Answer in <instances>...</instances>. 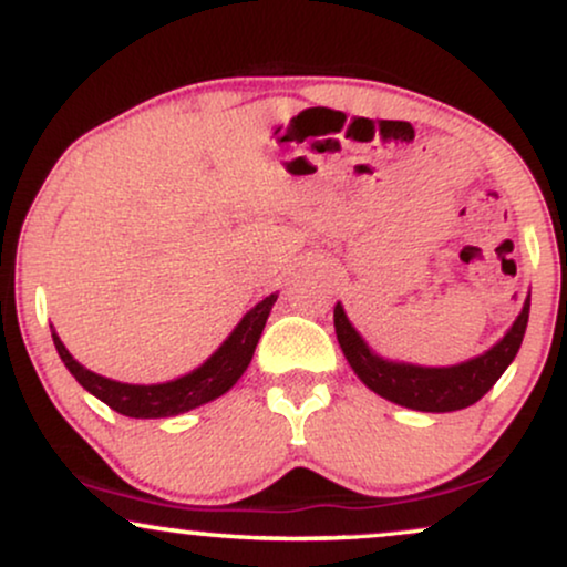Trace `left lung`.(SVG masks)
Returning <instances> with one entry per match:
<instances>
[{"mask_svg":"<svg viewBox=\"0 0 567 567\" xmlns=\"http://www.w3.org/2000/svg\"><path fill=\"white\" fill-rule=\"evenodd\" d=\"M528 315L530 296L525 298L523 311L504 338H498L483 354L447 368L413 365V362H396L375 354L365 338L357 333L354 324L349 322L341 303H336L333 322L343 357L370 392L394 402V405L421 410V413H451V410L470 408L477 400H483L493 389V383L504 375V370L517 357L519 343H523Z\"/></svg>","mask_w":567,"mask_h":567,"instance_id":"left-lung-1","label":"left lung"}]
</instances>
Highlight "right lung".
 I'll return each instance as SVG.
<instances>
[{
	"label": "right lung",
	"instance_id": "1",
	"mask_svg": "<svg viewBox=\"0 0 567 567\" xmlns=\"http://www.w3.org/2000/svg\"><path fill=\"white\" fill-rule=\"evenodd\" d=\"M277 296L279 292H271L264 301L252 306L243 320L237 322L229 338L199 368L165 383H122L106 379V375H97L93 370L80 365L69 354V349L63 347L55 330L53 343L58 354H61L63 365L82 383V389H87L97 400L106 402L116 413L127 415V419H171V415L188 413V410L205 405V402H213L216 396L229 392L234 383L239 381V375L250 365L252 351L258 347V338L264 333Z\"/></svg>",
	"mask_w": 567,
	"mask_h": 567
}]
</instances>
